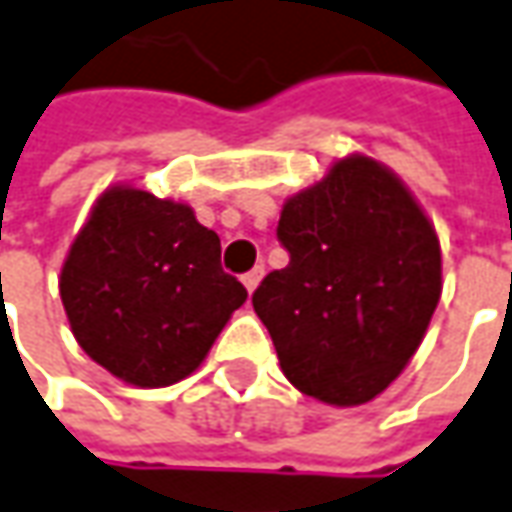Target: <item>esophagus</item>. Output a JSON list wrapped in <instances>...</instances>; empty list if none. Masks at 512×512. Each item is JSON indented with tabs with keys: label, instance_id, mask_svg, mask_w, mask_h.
<instances>
[{
	"label": "esophagus",
	"instance_id": "obj_1",
	"mask_svg": "<svg viewBox=\"0 0 512 512\" xmlns=\"http://www.w3.org/2000/svg\"><path fill=\"white\" fill-rule=\"evenodd\" d=\"M262 276H264L262 264H256V267H253L250 273H245V276H242V281H245V287H248V293H253V290L259 287V281H262Z\"/></svg>",
	"mask_w": 512,
	"mask_h": 512
}]
</instances>
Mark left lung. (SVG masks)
I'll list each match as a JSON object with an SVG mask.
<instances>
[{
  "instance_id": "obj_1",
  "label": "left lung",
  "mask_w": 512,
  "mask_h": 512,
  "mask_svg": "<svg viewBox=\"0 0 512 512\" xmlns=\"http://www.w3.org/2000/svg\"><path fill=\"white\" fill-rule=\"evenodd\" d=\"M290 264L253 293L281 372L327 406L375 400L414 358L442 296L434 222L392 168L346 154L284 200Z\"/></svg>"
}]
</instances>
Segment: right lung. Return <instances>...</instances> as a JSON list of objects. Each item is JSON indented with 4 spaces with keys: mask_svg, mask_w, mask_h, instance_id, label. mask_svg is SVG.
<instances>
[{
    "mask_svg": "<svg viewBox=\"0 0 512 512\" xmlns=\"http://www.w3.org/2000/svg\"><path fill=\"white\" fill-rule=\"evenodd\" d=\"M219 253V236L197 222L188 202L109 185L58 276L78 346L137 389L185 380L248 298Z\"/></svg>",
    "mask_w": 512,
    "mask_h": 512,
    "instance_id": "right-lung-1",
    "label": "right lung"
}]
</instances>
